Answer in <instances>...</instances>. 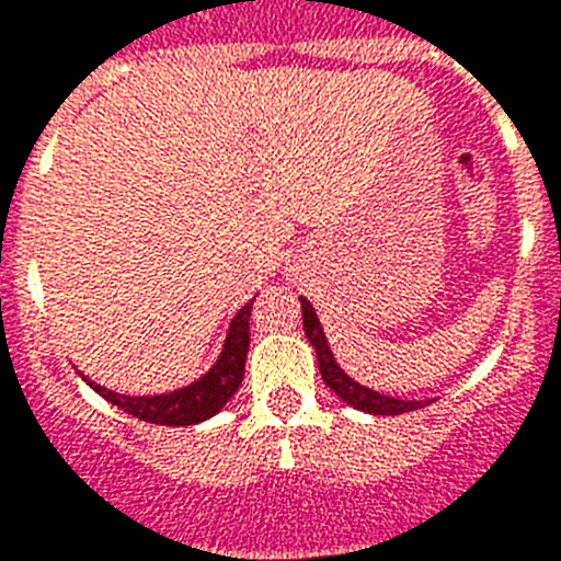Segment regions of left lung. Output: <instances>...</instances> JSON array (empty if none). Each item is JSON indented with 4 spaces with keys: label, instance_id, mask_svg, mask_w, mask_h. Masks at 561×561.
Segmentation results:
<instances>
[{
    "label": "left lung",
    "instance_id": "left-lung-1",
    "mask_svg": "<svg viewBox=\"0 0 561 561\" xmlns=\"http://www.w3.org/2000/svg\"><path fill=\"white\" fill-rule=\"evenodd\" d=\"M300 306H304V331L309 336V342L314 345V354H317V365H320V374H323V381L340 396L342 401H348L351 408L356 410H365V413H374V415H401V413H410V410H419L424 408V401H404V399H393V396H385V393H376V390L365 388L359 381L351 379L345 370L336 365L334 354L329 348V340L323 334V325L317 320L314 309L306 297H300Z\"/></svg>",
    "mask_w": 561,
    "mask_h": 561
}]
</instances>
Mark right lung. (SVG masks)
<instances>
[{"label":"right lung","mask_w":561,"mask_h":561,"mask_svg":"<svg viewBox=\"0 0 561 561\" xmlns=\"http://www.w3.org/2000/svg\"><path fill=\"white\" fill-rule=\"evenodd\" d=\"M255 300V297H252ZM252 300L232 317L230 334L225 340L221 356L216 359L210 370L202 376L199 381H193L187 388L173 390V393L160 396H123L114 390L101 388L95 381L87 385L112 401L114 408L126 410L134 419L148 421V424H165V427H187V424H199V421L210 419L225 408L230 396L236 393L241 379H244V362L247 351H250V309Z\"/></svg>","instance_id":"right-lung-1"}]
</instances>
